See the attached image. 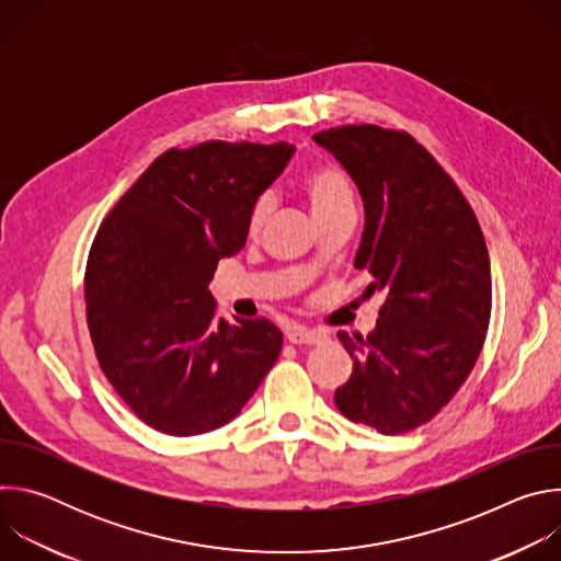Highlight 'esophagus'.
Wrapping results in <instances>:
<instances>
[{"instance_id": "34e87169", "label": "esophagus", "mask_w": 561, "mask_h": 561, "mask_svg": "<svg viewBox=\"0 0 561 561\" xmlns=\"http://www.w3.org/2000/svg\"><path fill=\"white\" fill-rule=\"evenodd\" d=\"M286 340H288L290 344H297V346H301V344L314 346V344H322L327 337H324L322 333L310 331V329H293V331L286 333Z\"/></svg>"}]
</instances>
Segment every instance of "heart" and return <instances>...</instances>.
<instances>
[{
    "mask_svg": "<svg viewBox=\"0 0 561 561\" xmlns=\"http://www.w3.org/2000/svg\"><path fill=\"white\" fill-rule=\"evenodd\" d=\"M301 193L317 219H322L335 210L353 208V182L351 175L331 162H319L301 175ZM273 202L268 195H260L249 213V234L257 237L271 215Z\"/></svg>",
    "mask_w": 561,
    "mask_h": 561,
    "instance_id": "heart-1",
    "label": "heart"
}]
</instances>
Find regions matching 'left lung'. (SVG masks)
<instances>
[{
	"label": "left lung",
	"mask_w": 561,
	"mask_h": 561,
	"mask_svg": "<svg viewBox=\"0 0 561 561\" xmlns=\"http://www.w3.org/2000/svg\"><path fill=\"white\" fill-rule=\"evenodd\" d=\"M359 186L366 228L355 266L381 293L373 333H337L353 373L335 390L344 417L381 435L431 422L461 388L491 322V260L479 221L437 159L377 124L319 130Z\"/></svg>",
	"instance_id": "8db88e82"
}]
</instances>
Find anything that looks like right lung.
<instances>
[{"label":"right lung","instance_id":"add662e5","mask_svg":"<svg viewBox=\"0 0 561 561\" xmlns=\"http://www.w3.org/2000/svg\"><path fill=\"white\" fill-rule=\"evenodd\" d=\"M293 146L210 139L169 148L104 217L84 301L98 364L124 404L159 433L230 422L277 362L266 317L228 322L208 282L247 244L253 202Z\"/></svg>","mask_w":561,"mask_h":561}]
</instances>
